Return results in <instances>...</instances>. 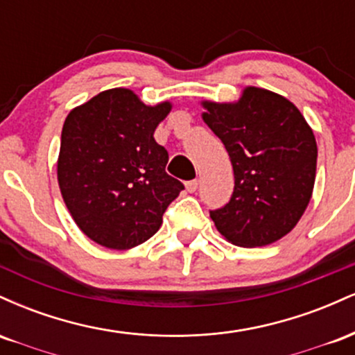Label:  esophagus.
<instances>
[{
    "label": "esophagus",
    "instance_id": "1",
    "mask_svg": "<svg viewBox=\"0 0 355 355\" xmlns=\"http://www.w3.org/2000/svg\"><path fill=\"white\" fill-rule=\"evenodd\" d=\"M185 187H187V190L193 193V191L198 189V180H189V182L185 183Z\"/></svg>",
    "mask_w": 355,
    "mask_h": 355
}]
</instances>
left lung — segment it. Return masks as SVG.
<instances>
[{
    "label": "left lung",
    "mask_w": 355,
    "mask_h": 355,
    "mask_svg": "<svg viewBox=\"0 0 355 355\" xmlns=\"http://www.w3.org/2000/svg\"><path fill=\"white\" fill-rule=\"evenodd\" d=\"M210 126L234 166L229 203L210 210L215 227L239 247L277 242L311 202L317 144L302 113L284 96L248 87L237 103H203Z\"/></svg>",
    "instance_id": "obj_1"
}]
</instances>
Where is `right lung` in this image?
<instances>
[{
  "mask_svg": "<svg viewBox=\"0 0 355 355\" xmlns=\"http://www.w3.org/2000/svg\"><path fill=\"white\" fill-rule=\"evenodd\" d=\"M168 101L146 107L126 88L101 92L71 110L61 130L58 183L73 220L93 242L126 250L148 240L183 183L166 173L155 141Z\"/></svg>",
  "mask_w": 355,
  "mask_h": 355,
  "instance_id": "obj_1",
  "label": "right lung"
}]
</instances>
